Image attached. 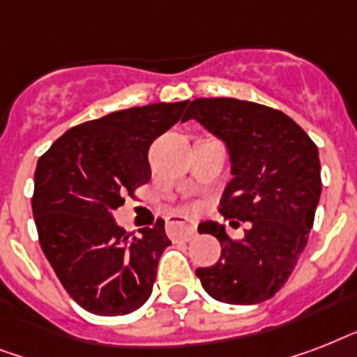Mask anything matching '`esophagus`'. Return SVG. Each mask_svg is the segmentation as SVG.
Wrapping results in <instances>:
<instances>
[{"label":"esophagus","instance_id":"1","mask_svg":"<svg viewBox=\"0 0 357 357\" xmlns=\"http://www.w3.org/2000/svg\"><path fill=\"white\" fill-rule=\"evenodd\" d=\"M168 234L172 238L190 241L196 235V222L185 215H172L168 218Z\"/></svg>","mask_w":357,"mask_h":357}]
</instances>
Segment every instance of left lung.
Wrapping results in <instances>:
<instances>
[{"instance_id":"obj_1","label":"left lung","mask_w":357,"mask_h":357,"mask_svg":"<svg viewBox=\"0 0 357 357\" xmlns=\"http://www.w3.org/2000/svg\"><path fill=\"white\" fill-rule=\"evenodd\" d=\"M190 119L229 153L234 178L220 213L250 222L238 241L222 224L202 222L198 231L217 237L222 252L213 266L196 268V276L224 304L265 302L287 282L310 238L322 190L319 150L287 114L254 102L198 98L187 109Z\"/></svg>"}]
</instances>
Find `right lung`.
<instances>
[{
    "label": "right lung",
    "instance_id": "right-lung-1",
    "mask_svg": "<svg viewBox=\"0 0 357 357\" xmlns=\"http://www.w3.org/2000/svg\"><path fill=\"white\" fill-rule=\"evenodd\" d=\"M189 102L151 103L81 123L38 159L33 217L42 252L66 293L94 315L137 311L150 298L168 244L165 220L133 235L113 213L151 178V142Z\"/></svg>",
    "mask_w": 357,
    "mask_h": 357
}]
</instances>
